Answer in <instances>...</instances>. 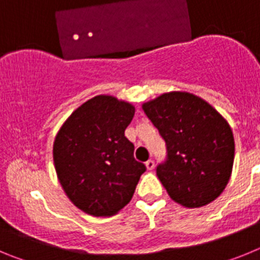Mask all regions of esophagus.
Returning a JSON list of instances; mask_svg holds the SVG:
<instances>
[{
  "label": "esophagus",
  "instance_id": "esophagus-1",
  "mask_svg": "<svg viewBox=\"0 0 260 260\" xmlns=\"http://www.w3.org/2000/svg\"><path fill=\"white\" fill-rule=\"evenodd\" d=\"M153 167H155V162H153V160H147V161H146L147 169H148V171H152Z\"/></svg>",
  "mask_w": 260,
  "mask_h": 260
}]
</instances>
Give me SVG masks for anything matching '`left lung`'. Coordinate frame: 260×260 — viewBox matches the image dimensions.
<instances>
[{"instance_id":"8db88e82","label":"left lung","mask_w":260,"mask_h":260,"mask_svg":"<svg viewBox=\"0 0 260 260\" xmlns=\"http://www.w3.org/2000/svg\"><path fill=\"white\" fill-rule=\"evenodd\" d=\"M142 108L167 144V160L156 174L169 197L187 208L215 201L233 168L234 138L226 119L199 96L181 91Z\"/></svg>"}]
</instances>
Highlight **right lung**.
<instances>
[{
    "mask_svg": "<svg viewBox=\"0 0 260 260\" xmlns=\"http://www.w3.org/2000/svg\"><path fill=\"white\" fill-rule=\"evenodd\" d=\"M134 113L130 103L99 95L75 109L57 133L53 160L58 181L88 215H116L132 201L146 172L125 137Z\"/></svg>",
    "mask_w": 260,
    "mask_h": 260,
    "instance_id": "add662e5",
    "label": "right lung"
}]
</instances>
